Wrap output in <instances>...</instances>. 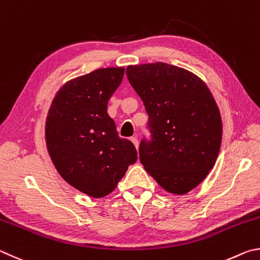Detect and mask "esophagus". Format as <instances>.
Wrapping results in <instances>:
<instances>
[{
	"label": "esophagus",
	"instance_id": "esophagus-1",
	"mask_svg": "<svg viewBox=\"0 0 260 260\" xmlns=\"http://www.w3.org/2000/svg\"><path fill=\"white\" fill-rule=\"evenodd\" d=\"M131 142L134 143L136 148H137V149L139 148V142H138V138H137V137H133V138H131Z\"/></svg>",
	"mask_w": 260,
	"mask_h": 260
}]
</instances>
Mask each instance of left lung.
<instances>
[{
  "instance_id": "8db88e82",
  "label": "left lung",
  "mask_w": 260,
  "mask_h": 260,
  "mask_svg": "<svg viewBox=\"0 0 260 260\" xmlns=\"http://www.w3.org/2000/svg\"><path fill=\"white\" fill-rule=\"evenodd\" d=\"M125 73L145 105L152 134L139 145L140 162L167 192L186 194L216 163L219 108L207 84L184 68L155 62L127 66Z\"/></svg>"
}]
</instances>
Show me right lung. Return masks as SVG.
<instances>
[{
    "label": "right lung",
    "instance_id": "add662e5",
    "mask_svg": "<svg viewBox=\"0 0 260 260\" xmlns=\"http://www.w3.org/2000/svg\"><path fill=\"white\" fill-rule=\"evenodd\" d=\"M124 68H99L63 84L45 123L49 155L63 179L91 198L115 189L137 161L135 145L120 138L107 104L121 84Z\"/></svg>",
    "mask_w": 260,
    "mask_h": 260
}]
</instances>
